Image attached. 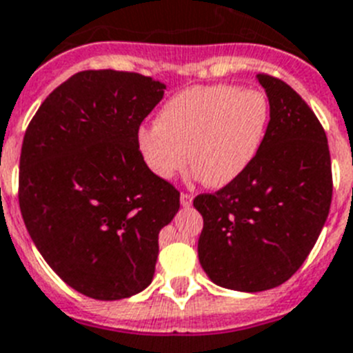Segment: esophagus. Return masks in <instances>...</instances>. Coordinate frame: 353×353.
Listing matches in <instances>:
<instances>
[{"instance_id":"1","label":"esophagus","mask_w":353,"mask_h":353,"mask_svg":"<svg viewBox=\"0 0 353 353\" xmlns=\"http://www.w3.org/2000/svg\"><path fill=\"white\" fill-rule=\"evenodd\" d=\"M192 202H194V197L190 194H181V206L183 208H190L192 206Z\"/></svg>"}]
</instances>
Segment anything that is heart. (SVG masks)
<instances>
[{
	"label": "heart",
	"instance_id": "b5f03b06",
	"mask_svg": "<svg viewBox=\"0 0 353 353\" xmlns=\"http://www.w3.org/2000/svg\"><path fill=\"white\" fill-rule=\"evenodd\" d=\"M268 122L270 103L263 92L234 85L194 87L168 99L156 124L140 128L137 145L159 179H172L190 159L194 179L223 188L254 163Z\"/></svg>",
	"mask_w": 353,
	"mask_h": 353
}]
</instances>
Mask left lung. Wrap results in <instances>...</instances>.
<instances>
[{
  "label": "left lung",
  "instance_id": "obj_1",
  "mask_svg": "<svg viewBox=\"0 0 353 353\" xmlns=\"http://www.w3.org/2000/svg\"><path fill=\"white\" fill-rule=\"evenodd\" d=\"M270 103L261 151L216 194L195 197L204 219L199 261L216 286L245 293L286 283L316 243L332 201L327 137L290 85L257 74Z\"/></svg>",
  "mask_w": 353,
  "mask_h": 353
}]
</instances>
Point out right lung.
I'll use <instances>...</instances> for the list:
<instances>
[{
	"label": "right lung",
	"mask_w": 353,
	"mask_h": 353,
	"mask_svg": "<svg viewBox=\"0 0 353 353\" xmlns=\"http://www.w3.org/2000/svg\"><path fill=\"white\" fill-rule=\"evenodd\" d=\"M165 88L137 72L83 70L49 94L24 134V225L58 277L90 299L145 290L159 231L179 210V192L145 167L137 145Z\"/></svg>",
	"instance_id": "obj_1"
}]
</instances>
